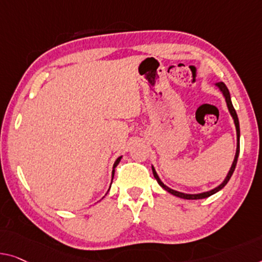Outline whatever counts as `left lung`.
<instances>
[{
    "label": "left lung",
    "mask_w": 262,
    "mask_h": 262,
    "mask_svg": "<svg viewBox=\"0 0 262 262\" xmlns=\"http://www.w3.org/2000/svg\"><path fill=\"white\" fill-rule=\"evenodd\" d=\"M216 85L219 87V89L224 94L225 99H226V102H227V107H228V111L231 113L232 118L234 120V123H235V128H236V136H237V146H236V153H235V158H234V161H233V165L231 167V169H229L227 177L224 180V182L221 183L220 186H217L216 188H214L212 190H209V192H205V193H200V194H185V193H181V192H177V190L169 188V187H167L165 183H163L161 180H160V178L158 177V174H156V171L154 169V167H151V169H153V174H154V178L156 179V181L160 186L162 187V188H165L167 192H169L170 194L175 195V196L178 198H181V199H186V200H199V199H205V198H208L210 195L215 194L219 190L224 188V187L227 185V182L229 181V179L234 173V169H235V166H236V162H237V158H239V151H240V126H239V119H237V115H236V112L235 109H234L233 104H232V101H231V95H229V91L226 87V84L224 82H219L216 83Z\"/></svg>",
    "instance_id": "1"
}]
</instances>
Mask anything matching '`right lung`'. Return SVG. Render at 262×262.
Segmentation results:
<instances>
[{"mask_svg":"<svg viewBox=\"0 0 262 262\" xmlns=\"http://www.w3.org/2000/svg\"><path fill=\"white\" fill-rule=\"evenodd\" d=\"M121 158H122V156H120V158H118V160H116V161H115V163H114V167H113V173H112V181H113V178H114L115 168H116V166H118V165H119V162H120V160H121Z\"/></svg>","mask_w":262,"mask_h":262,"instance_id":"right-lung-1","label":"right lung"}]
</instances>
